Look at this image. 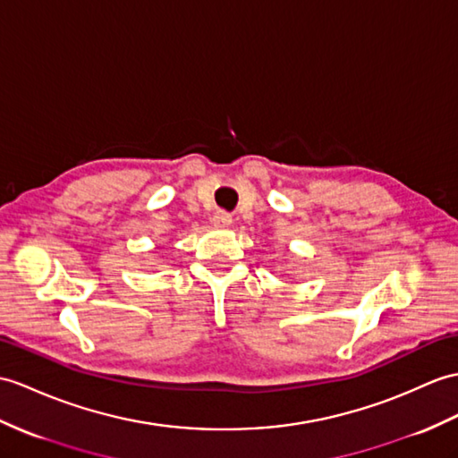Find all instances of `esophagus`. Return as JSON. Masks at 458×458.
Listing matches in <instances>:
<instances>
[{"label":"esophagus","instance_id":"esophagus-1","mask_svg":"<svg viewBox=\"0 0 458 458\" xmlns=\"http://www.w3.org/2000/svg\"><path fill=\"white\" fill-rule=\"evenodd\" d=\"M212 225L218 228H226L232 225V216L225 210H218V212H215V216H212Z\"/></svg>","mask_w":458,"mask_h":458}]
</instances>
